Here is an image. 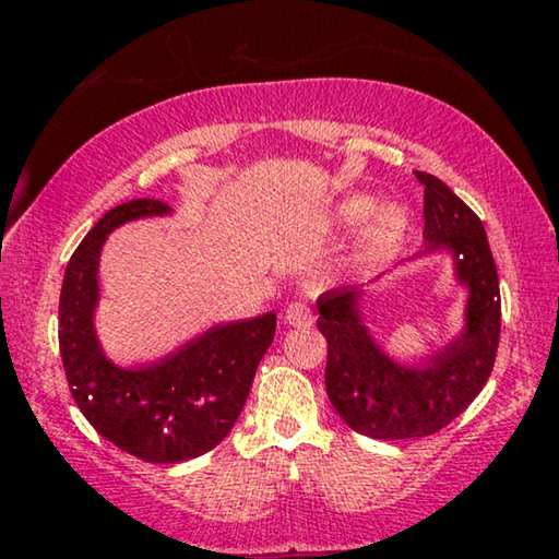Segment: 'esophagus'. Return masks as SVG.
Instances as JSON below:
<instances>
[{
	"mask_svg": "<svg viewBox=\"0 0 559 559\" xmlns=\"http://www.w3.org/2000/svg\"><path fill=\"white\" fill-rule=\"evenodd\" d=\"M313 323V316H310V308L306 302H290L283 313V325L286 328H306Z\"/></svg>",
	"mask_w": 559,
	"mask_h": 559,
	"instance_id": "esophagus-1",
	"label": "esophagus"
}]
</instances>
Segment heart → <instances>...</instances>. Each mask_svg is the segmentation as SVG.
Masks as SVG:
<instances>
[{
    "mask_svg": "<svg viewBox=\"0 0 559 559\" xmlns=\"http://www.w3.org/2000/svg\"><path fill=\"white\" fill-rule=\"evenodd\" d=\"M380 206V202L374 200L372 194H349L343 202L337 204L335 210V219L340 226H353L365 224L370 219L373 212ZM406 234V214L396 206H386V210H380L374 219L367 226L362 234V241H359V249H362L365 259H386L400 249V243Z\"/></svg>",
    "mask_w": 559,
    "mask_h": 559,
    "instance_id": "1",
    "label": "heart"
}]
</instances>
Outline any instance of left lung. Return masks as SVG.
<instances>
[{
    "instance_id": "1",
    "label": "left lung",
    "mask_w": 559,
    "mask_h": 559,
    "mask_svg": "<svg viewBox=\"0 0 559 559\" xmlns=\"http://www.w3.org/2000/svg\"><path fill=\"white\" fill-rule=\"evenodd\" d=\"M416 179L424 185V251L451 249L456 276L468 286L463 335L421 367H402L362 325L357 288H333L318 298L333 409L349 429L386 441L429 437L466 412L493 372L500 340L498 271L484 224L439 177L416 173Z\"/></svg>"
}]
</instances>
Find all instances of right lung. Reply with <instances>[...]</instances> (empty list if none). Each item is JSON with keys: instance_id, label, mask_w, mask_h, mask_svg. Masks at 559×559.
<instances>
[{"instance_id": "right-lung-1", "label": "right lung", "mask_w": 559, "mask_h": 559, "mask_svg": "<svg viewBox=\"0 0 559 559\" xmlns=\"http://www.w3.org/2000/svg\"><path fill=\"white\" fill-rule=\"evenodd\" d=\"M163 214L169 206L159 200L103 214L73 251L59 300V347L75 404L103 439L147 463L189 461L224 441L276 333V313H266L206 330L140 370H120L103 355L93 330L103 241L120 224Z\"/></svg>"}]
</instances>
